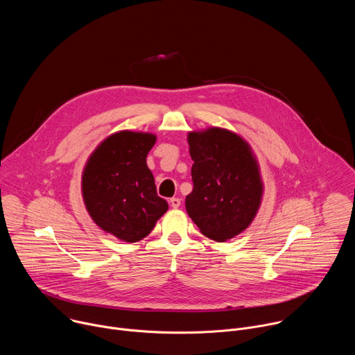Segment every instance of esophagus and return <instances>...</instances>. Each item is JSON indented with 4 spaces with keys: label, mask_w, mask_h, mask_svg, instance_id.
<instances>
[{
    "label": "esophagus",
    "mask_w": 355,
    "mask_h": 355,
    "mask_svg": "<svg viewBox=\"0 0 355 355\" xmlns=\"http://www.w3.org/2000/svg\"><path fill=\"white\" fill-rule=\"evenodd\" d=\"M170 205H171V208H174V209L180 208L181 199H180V198H171V199H170Z\"/></svg>",
    "instance_id": "obj_1"
}]
</instances>
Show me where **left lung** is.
<instances>
[{
	"mask_svg": "<svg viewBox=\"0 0 355 355\" xmlns=\"http://www.w3.org/2000/svg\"><path fill=\"white\" fill-rule=\"evenodd\" d=\"M192 192L185 198L189 218L207 237L225 241L254 219L263 195L257 162L237 135L211 128L188 135Z\"/></svg>",
	"mask_w": 355,
	"mask_h": 355,
	"instance_id": "obj_1",
	"label": "left lung"
}]
</instances>
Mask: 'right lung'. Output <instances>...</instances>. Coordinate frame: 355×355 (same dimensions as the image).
Returning <instances> with one entry per match:
<instances>
[{
    "mask_svg": "<svg viewBox=\"0 0 355 355\" xmlns=\"http://www.w3.org/2000/svg\"><path fill=\"white\" fill-rule=\"evenodd\" d=\"M155 143L150 133H115L95 148L83 173V196L92 220L128 243L146 237L168 209L146 163Z\"/></svg>",
    "mask_w": 355,
    "mask_h": 355,
    "instance_id": "add662e5",
    "label": "right lung"
}]
</instances>
